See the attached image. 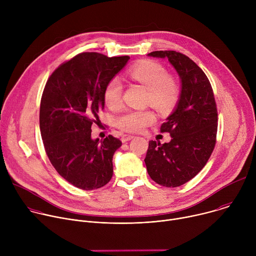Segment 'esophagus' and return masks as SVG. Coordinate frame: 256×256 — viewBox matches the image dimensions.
<instances>
[{
  "label": "esophagus",
  "instance_id": "1",
  "mask_svg": "<svg viewBox=\"0 0 256 256\" xmlns=\"http://www.w3.org/2000/svg\"><path fill=\"white\" fill-rule=\"evenodd\" d=\"M134 138V134H124V136H122V140L124 142H128V140H132V138Z\"/></svg>",
  "mask_w": 256,
  "mask_h": 256
}]
</instances>
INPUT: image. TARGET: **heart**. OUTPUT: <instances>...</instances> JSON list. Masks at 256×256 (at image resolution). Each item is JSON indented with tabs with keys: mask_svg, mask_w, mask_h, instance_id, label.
<instances>
[{
	"mask_svg": "<svg viewBox=\"0 0 256 256\" xmlns=\"http://www.w3.org/2000/svg\"><path fill=\"white\" fill-rule=\"evenodd\" d=\"M128 76L148 90L147 102L160 112L170 109L178 100L180 86L178 81L167 75L166 68L153 60H144L128 70ZM122 83L114 77L109 81L103 92V98L108 108L116 110L122 105ZM156 122L155 114L150 110L124 112L116 118V126L126 132H136Z\"/></svg>",
	"mask_w": 256,
	"mask_h": 256,
	"instance_id": "b5f03b06",
	"label": "heart"
}]
</instances>
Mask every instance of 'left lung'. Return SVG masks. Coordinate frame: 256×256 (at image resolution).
<instances>
[{
  "instance_id": "1",
  "label": "left lung",
  "mask_w": 256,
  "mask_h": 256,
  "mask_svg": "<svg viewBox=\"0 0 256 256\" xmlns=\"http://www.w3.org/2000/svg\"><path fill=\"white\" fill-rule=\"evenodd\" d=\"M149 56L168 58L181 80L173 112L161 126L171 140H150L144 163L150 177L166 188H177L192 179L206 164L216 144L218 112L210 83L188 56L174 50H157Z\"/></svg>"
}]
</instances>
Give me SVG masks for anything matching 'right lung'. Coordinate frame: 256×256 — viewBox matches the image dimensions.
Here are the masks:
<instances>
[{"mask_svg": "<svg viewBox=\"0 0 256 256\" xmlns=\"http://www.w3.org/2000/svg\"><path fill=\"white\" fill-rule=\"evenodd\" d=\"M128 60L82 52L54 70L46 84L40 112L44 149L58 173L80 190L100 188L112 177L122 142L112 134L93 140L91 126L100 124L106 84Z\"/></svg>", "mask_w": 256, "mask_h": 256, "instance_id": "1", "label": "right lung"}]
</instances>
